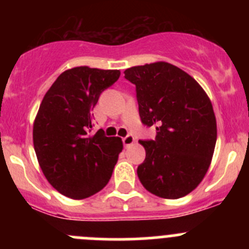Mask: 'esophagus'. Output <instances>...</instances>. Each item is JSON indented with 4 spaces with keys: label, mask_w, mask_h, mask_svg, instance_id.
Segmentation results:
<instances>
[{
    "label": "esophagus",
    "mask_w": 249,
    "mask_h": 249,
    "mask_svg": "<svg viewBox=\"0 0 249 249\" xmlns=\"http://www.w3.org/2000/svg\"><path fill=\"white\" fill-rule=\"evenodd\" d=\"M122 141H123V144H124L125 147H127V145H130V144H132V143H134L135 139H134V136H132V135H126L125 137H123Z\"/></svg>",
    "instance_id": "obj_1"
}]
</instances>
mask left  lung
I'll use <instances>...</instances> for the list:
<instances>
[{
	"instance_id": "obj_1",
	"label": "left lung",
	"mask_w": 249,
	"mask_h": 249,
	"mask_svg": "<svg viewBox=\"0 0 249 249\" xmlns=\"http://www.w3.org/2000/svg\"><path fill=\"white\" fill-rule=\"evenodd\" d=\"M136 87L143 125H155L154 140L140 141L145 159L137 167L143 187L157 196L179 199L205 177L217 141L210 99L199 83L169 62L125 70Z\"/></svg>"
}]
</instances>
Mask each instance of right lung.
Instances as JSON below:
<instances>
[{
    "label": "right lung",
    "mask_w": 249,
    "mask_h": 249,
    "mask_svg": "<svg viewBox=\"0 0 249 249\" xmlns=\"http://www.w3.org/2000/svg\"><path fill=\"white\" fill-rule=\"evenodd\" d=\"M119 76L118 70L74 67L44 95L34 124L35 152L48 182L65 196L85 199L110 179L122 140L107 137L101 129L90 132L100 95Z\"/></svg>",
    "instance_id": "obj_1"
}]
</instances>
